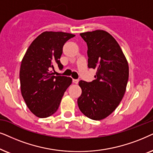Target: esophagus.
I'll use <instances>...</instances> for the list:
<instances>
[{"label":"esophagus","instance_id":"esophagus-1","mask_svg":"<svg viewBox=\"0 0 153 153\" xmlns=\"http://www.w3.org/2000/svg\"><path fill=\"white\" fill-rule=\"evenodd\" d=\"M79 82L78 79H73V82L75 83V84H78Z\"/></svg>","mask_w":153,"mask_h":153}]
</instances>
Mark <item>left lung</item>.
<instances>
[{
  "mask_svg": "<svg viewBox=\"0 0 153 153\" xmlns=\"http://www.w3.org/2000/svg\"><path fill=\"white\" fill-rule=\"evenodd\" d=\"M80 36L88 48V68L97 69V73L92 82H79L82 94L78 105L87 117L101 120L111 115L123 99L129 65L119 44L108 32L96 30Z\"/></svg>",
  "mask_w": 153,
  "mask_h": 153,
  "instance_id": "obj_1",
  "label": "left lung"
}]
</instances>
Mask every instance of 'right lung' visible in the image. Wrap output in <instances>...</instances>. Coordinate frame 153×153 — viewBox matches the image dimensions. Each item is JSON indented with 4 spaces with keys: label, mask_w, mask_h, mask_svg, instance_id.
Instances as JSON below:
<instances>
[{
    "label": "right lung",
    "mask_w": 153,
    "mask_h": 153,
    "mask_svg": "<svg viewBox=\"0 0 153 153\" xmlns=\"http://www.w3.org/2000/svg\"><path fill=\"white\" fill-rule=\"evenodd\" d=\"M75 35L64 32L45 31L31 42L22 59L19 71L21 92L28 109L45 118L57 111L72 79L55 76L54 65L61 70L63 46Z\"/></svg>",
    "instance_id": "1"
}]
</instances>
